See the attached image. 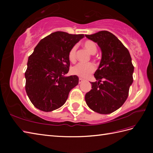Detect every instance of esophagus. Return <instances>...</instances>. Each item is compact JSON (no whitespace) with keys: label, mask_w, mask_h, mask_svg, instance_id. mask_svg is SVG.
<instances>
[{"label":"esophagus","mask_w":153,"mask_h":153,"mask_svg":"<svg viewBox=\"0 0 153 153\" xmlns=\"http://www.w3.org/2000/svg\"><path fill=\"white\" fill-rule=\"evenodd\" d=\"M82 82H83V79L82 78H79V83H82Z\"/></svg>","instance_id":"34e87169"}]
</instances>
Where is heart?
Instances as JSON below:
<instances>
[{
	"label": "heart",
	"mask_w": 153,
	"mask_h": 153,
	"mask_svg": "<svg viewBox=\"0 0 153 153\" xmlns=\"http://www.w3.org/2000/svg\"><path fill=\"white\" fill-rule=\"evenodd\" d=\"M82 45L83 48L91 54H95L97 53V45L93 41L87 40L83 42ZM76 46H74L71 48L69 53H68V58L71 62H75L76 60ZM95 69V66L93 64H78L71 68V71L74 75L83 77V78H85L93 73Z\"/></svg>",
	"instance_id": "heart-1"
}]
</instances>
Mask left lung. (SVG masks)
Returning a JSON list of instances; mask_svg holds the SVG:
<instances>
[{"label":"left lung","mask_w":153,"mask_h":153,"mask_svg":"<svg viewBox=\"0 0 153 153\" xmlns=\"http://www.w3.org/2000/svg\"><path fill=\"white\" fill-rule=\"evenodd\" d=\"M85 37L97 43L102 53L98 69L94 74L97 82L85 99L87 106L102 114L116 111L125 102L134 82V67L128 50L114 35L100 31Z\"/></svg>","instance_id":"1"}]
</instances>
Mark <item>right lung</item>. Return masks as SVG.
I'll return each instance as SVG.
<instances>
[{"label":"right lung","mask_w":153,"mask_h":153,"mask_svg":"<svg viewBox=\"0 0 153 153\" xmlns=\"http://www.w3.org/2000/svg\"><path fill=\"white\" fill-rule=\"evenodd\" d=\"M83 37V34L54 32L41 39L29 56L25 72V91L37 108L44 112L59 108L78 84L76 75H65L70 65L68 53Z\"/></svg>","instance_id":"1"}]
</instances>
